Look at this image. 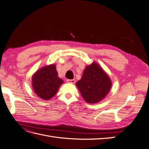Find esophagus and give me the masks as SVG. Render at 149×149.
Returning <instances> with one entry per match:
<instances>
[{
  "instance_id": "1",
  "label": "esophagus",
  "mask_w": 149,
  "mask_h": 149,
  "mask_svg": "<svg viewBox=\"0 0 149 149\" xmlns=\"http://www.w3.org/2000/svg\"><path fill=\"white\" fill-rule=\"evenodd\" d=\"M66 81L69 83H75V79H67Z\"/></svg>"
}]
</instances>
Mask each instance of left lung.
Wrapping results in <instances>:
<instances>
[{
	"mask_svg": "<svg viewBox=\"0 0 149 149\" xmlns=\"http://www.w3.org/2000/svg\"><path fill=\"white\" fill-rule=\"evenodd\" d=\"M85 101L100 102L109 92L112 82L109 76L96 63L85 68L81 78L76 84Z\"/></svg>",
	"mask_w": 149,
	"mask_h": 149,
	"instance_id": "left-lung-1",
	"label": "left lung"
}]
</instances>
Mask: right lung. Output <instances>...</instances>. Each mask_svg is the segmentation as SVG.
Listing matches in <instances>:
<instances>
[{"instance_id":"obj_1","label":"right lung","mask_w":149,"mask_h":149,"mask_svg":"<svg viewBox=\"0 0 149 149\" xmlns=\"http://www.w3.org/2000/svg\"><path fill=\"white\" fill-rule=\"evenodd\" d=\"M32 87L37 95L43 100H49L56 94L63 81L58 76L55 65L44 66L32 76Z\"/></svg>"}]
</instances>
